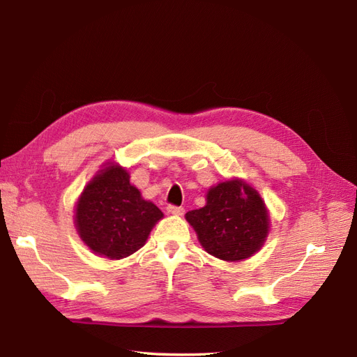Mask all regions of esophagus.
Masks as SVG:
<instances>
[{
  "mask_svg": "<svg viewBox=\"0 0 357 357\" xmlns=\"http://www.w3.org/2000/svg\"><path fill=\"white\" fill-rule=\"evenodd\" d=\"M167 212L171 213V215H183L185 208L183 207H178V206H174V204H169L167 207Z\"/></svg>",
  "mask_w": 357,
  "mask_h": 357,
  "instance_id": "34e87169",
  "label": "esophagus"
}]
</instances>
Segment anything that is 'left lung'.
I'll return each instance as SVG.
<instances>
[{"mask_svg": "<svg viewBox=\"0 0 357 357\" xmlns=\"http://www.w3.org/2000/svg\"><path fill=\"white\" fill-rule=\"evenodd\" d=\"M199 244L225 262L248 259L268 236L269 218L256 189L239 178L208 189L206 206L186 213Z\"/></svg>", "mask_w": 357, "mask_h": 357, "instance_id": "left-lung-1", "label": "left lung"}]
</instances>
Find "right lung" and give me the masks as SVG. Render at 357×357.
<instances>
[{
	"label": "right lung",
	"instance_id": "1",
	"mask_svg": "<svg viewBox=\"0 0 357 357\" xmlns=\"http://www.w3.org/2000/svg\"><path fill=\"white\" fill-rule=\"evenodd\" d=\"M163 218L160 208L142 198L128 172L107 163L84 188L75 207V227L95 255L123 259L146 242Z\"/></svg>",
	"mask_w": 357,
	"mask_h": 357
}]
</instances>
